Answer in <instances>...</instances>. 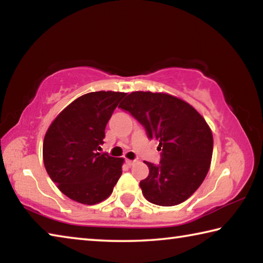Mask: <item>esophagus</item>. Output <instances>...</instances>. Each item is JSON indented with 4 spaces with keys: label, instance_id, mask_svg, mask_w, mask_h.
Segmentation results:
<instances>
[{
    "label": "esophagus",
    "instance_id": "esophagus-1",
    "mask_svg": "<svg viewBox=\"0 0 263 263\" xmlns=\"http://www.w3.org/2000/svg\"><path fill=\"white\" fill-rule=\"evenodd\" d=\"M136 163V161H135V160H126V164H127V166L128 167H131V166H133V164H135Z\"/></svg>",
    "mask_w": 263,
    "mask_h": 263
}]
</instances>
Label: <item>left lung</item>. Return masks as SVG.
<instances>
[{"label":"left lung","instance_id":"obj_1","mask_svg":"<svg viewBox=\"0 0 263 263\" xmlns=\"http://www.w3.org/2000/svg\"><path fill=\"white\" fill-rule=\"evenodd\" d=\"M119 108L145 126L162 148L160 166L145 162L149 174L140 181L142 195L160 206L188 199L203 183L212 159L210 126L193 105L167 92L133 91Z\"/></svg>","mask_w":263,"mask_h":263}]
</instances>
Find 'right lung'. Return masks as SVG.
I'll return each mask as SVG.
<instances>
[{"label":"right lung","instance_id":"add662e5","mask_svg":"<svg viewBox=\"0 0 263 263\" xmlns=\"http://www.w3.org/2000/svg\"><path fill=\"white\" fill-rule=\"evenodd\" d=\"M126 92L92 91L74 100L48 126L43 142L44 166L62 194L94 205L112 194L123 158L99 153L106 123Z\"/></svg>","mask_w":263,"mask_h":263}]
</instances>
